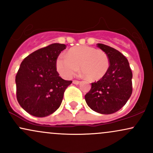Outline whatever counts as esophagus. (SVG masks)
Wrapping results in <instances>:
<instances>
[{
	"instance_id": "obj_1",
	"label": "esophagus",
	"mask_w": 153,
	"mask_h": 153,
	"mask_svg": "<svg viewBox=\"0 0 153 153\" xmlns=\"http://www.w3.org/2000/svg\"><path fill=\"white\" fill-rule=\"evenodd\" d=\"M79 82H80V81H78V80H73V83L75 84V85H78V84H79Z\"/></svg>"
}]
</instances>
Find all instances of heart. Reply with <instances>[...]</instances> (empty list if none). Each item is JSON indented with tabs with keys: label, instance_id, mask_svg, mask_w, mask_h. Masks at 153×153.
Wrapping results in <instances>:
<instances>
[{
	"label": "heart",
	"instance_id": "1",
	"mask_svg": "<svg viewBox=\"0 0 153 153\" xmlns=\"http://www.w3.org/2000/svg\"><path fill=\"white\" fill-rule=\"evenodd\" d=\"M109 59L103 50L89 46L70 49L68 54H60L56 59V68L63 78H71L80 69L90 80H99L109 68Z\"/></svg>",
	"mask_w": 153,
	"mask_h": 153
}]
</instances>
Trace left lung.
Segmentation results:
<instances>
[{"label": "left lung", "instance_id": "left-lung-1", "mask_svg": "<svg viewBox=\"0 0 153 153\" xmlns=\"http://www.w3.org/2000/svg\"><path fill=\"white\" fill-rule=\"evenodd\" d=\"M109 59V68L104 77L91 83L85 96L88 106L102 114L118 111L130 98L132 93V72L127 59L113 47L97 44Z\"/></svg>", "mask_w": 153, "mask_h": 153}]
</instances>
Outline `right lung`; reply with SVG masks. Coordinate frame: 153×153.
<instances>
[{"mask_svg": "<svg viewBox=\"0 0 153 153\" xmlns=\"http://www.w3.org/2000/svg\"><path fill=\"white\" fill-rule=\"evenodd\" d=\"M66 47L52 44L32 52L21 63L16 75V98L29 114L45 117L60 106L65 91L72 83L60 78L56 68V59Z\"/></svg>", "mask_w": 153, "mask_h": 153, "instance_id": "right-lung-1", "label": "right lung"}]
</instances>
